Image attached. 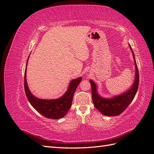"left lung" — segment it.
Returning a JSON list of instances; mask_svg holds the SVG:
<instances>
[{
	"label": "left lung",
	"mask_w": 154,
	"mask_h": 154,
	"mask_svg": "<svg viewBox=\"0 0 154 154\" xmlns=\"http://www.w3.org/2000/svg\"><path fill=\"white\" fill-rule=\"evenodd\" d=\"M129 47L132 51L134 60L136 73H135L134 82L132 87L123 94L115 96L110 98H106L100 96L97 93V85L92 80H90L92 88V98L94 106L100 112L106 116H117L122 114L127 109L134 100L138 89L139 86V72L136 59L130 44Z\"/></svg>",
	"instance_id": "8db88e82"
}]
</instances>
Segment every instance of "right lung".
<instances>
[{
    "mask_svg": "<svg viewBox=\"0 0 154 154\" xmlns=\"http://www.w3.org/2000/svg\"><path fill=\"white\" fill-rule=\"evenodd\" d=\"M29 59V57H28ZM27 59V61H28ZM26 64L24 74V89L26 95L32 106L44 117L49 119H58L66 115L72 105V101L78 85L82 81V77L72 80L65 94L59 98L54 100H43L35 97L31 92L26 80Z\"/></svg>",
    "mask_w": 154,
    "mask_h": 154,
    "instance_id": "obj_1",
    "label": "right lung"
}]
</instances>
